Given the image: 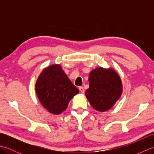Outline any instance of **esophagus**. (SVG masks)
Returning a JSON list of instances; mask_svg holds the SVG:
<instances>
[{
  "label": "esophagus",
  "instance_id": "34e87169",
  "mask_svg": "<svg viewBox=\"0 0 154 154\" xmlns=\"http://www.w3.org/2000/svg\"><path fill=\"white\" fill-rule=\"evenodd\" d=\"M79 89L80 92H81V93H85V89H84V88H83V87H80L79 88Z\"/></svg>",
  "mask_w": 154,
  "mask_h": 154
}]
</instances>
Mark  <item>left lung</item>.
I'll return each instance as SVG.
<instances>
[{
    "label": "left lung",
    "instance_id": "8db88e82",
    "mask_svg": "<svg viewBox=\"0 0 154 154\" xmlns=\"http://www.w3.org/2000/svg\"><path fill=\"white\" fill-rule=\"evenodd\" d=\"M89 87L85 96L94 109L105 112L112 108L122 94V80L112 68L99 67L89 75Z\"/></svg>",
    "mask_w": 154,
    "mask_h": 154
}]
</instances>
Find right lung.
Masks as SVG:
<instances>
[{
	"mask_svg": "<svg viewBox=\"0 0 154 154\" xmlns=\"http://www.w3.org/2000/svg\"><path fill=\"white\" fill-rule=\"evenodd\" d=\"M35 89L42 105L55 115L63 112L72 98L79 93L59 64L51 65L42 71Z\"/></svg>",
	"mask_w": 154,
	"mask_h": 154,
	"instance_id": "right-lung-1",
	"label": "right lung"
}]
</instances>
